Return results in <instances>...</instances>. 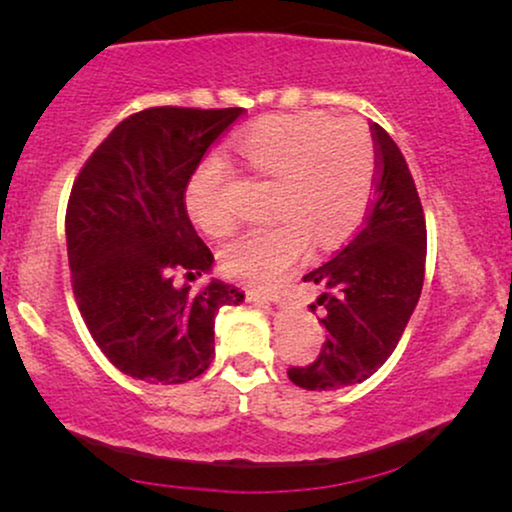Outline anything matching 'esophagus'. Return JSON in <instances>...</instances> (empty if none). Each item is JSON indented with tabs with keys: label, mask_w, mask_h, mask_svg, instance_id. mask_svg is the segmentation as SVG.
Returning a JSON list of instances; mask_svg holds the SVG:
<instances>
[{
	"label": "esophagus",
	"mask_w": 512,
	"mask_h": 512,
	"mask_svg": "<svg viewBox=\"0 0 512 512\" xmlns=\"http://www.w3.org/2000/svg\"><path fill=\"white\" fill-rule=\"evenodd\" d=\"M249 300H261V303H282V296L279 291L272 289V286H258V289L247 291Z\"/></svg>",
	"instance_id": "1"
}]
</instances>
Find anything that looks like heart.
<instances>
[{"label": "heart", "mask_w": 512, "mask_h": 512, "mask_svg": "<svg viewBox=\"0 0 512 512\" xmlns=\"http://www.w3.org/2000/svg\"><path fill=\"white\" fill-rule=\"evenodd\" d=\"M235 146L247 170L272 184L268 212L275 216L223 249V265L235 277H275L305 254L312 237L319 247H331L366 216L377 158L359 118L326 111L268 116L244 130ZM228 186L230 174L221 163L202 165L188 184V209L214 237L237 226Z\"/></svg>", "instance_id": "1"}]
</instances>
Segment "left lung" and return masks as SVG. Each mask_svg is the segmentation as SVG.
I'll use <instances>...</instances> for the list:
<instances>
[{
	"label": "left lung",
	"instance_id": "obj_1",
	"mask_svg": "<svg viewBox=\"0 0 512 512\" xmlns=\"http://www.w3.org/2000/svg\"><path fill=\"white\" fill-rule=\"evenodd\" d=\"M375 200L359 233L331 261L307 272L321 296L326 340L317 359L291 366L289 380L331 391L368 380L394 352L424 286L426 221L415 179L401 149L377 123Z\"/></svg>",
	"mask_w": 512,
	"mask_h": 512
}]
</instances>
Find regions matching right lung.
<instances>
[{"label":"right lung","mask_w":512,"mask_h":512,"mask_svg":"<svg viewBox=\"0 0 512 512\" xmlns=\"http://www.w3.org/2000/svg\"><path fill=\"white\" fill-rule=\"evenodd\" d=\"M242 107H151L116 125L74 179L65 233L81 317L121 373L184 384L214 359V317L244 293L219 279L186 212V186Z\"/></svg>","instance_id":"add662e5"}]
</instances>
